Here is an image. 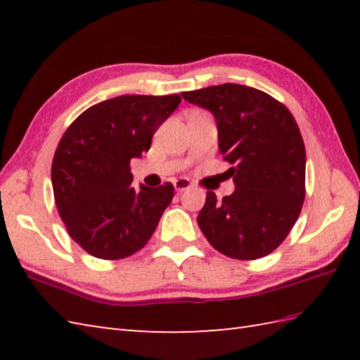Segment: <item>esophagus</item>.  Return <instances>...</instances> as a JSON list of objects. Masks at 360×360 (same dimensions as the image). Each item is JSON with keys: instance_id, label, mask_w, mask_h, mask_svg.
<instances>
[{"instance_id": "obj_1", "label": "esophagus", "mask_w": 360, "mask_h": 360, "mask_svg": "<svg viewBox=\"0 0 360 360\" xmlns=\"http://www.w3.org/2000/svg\"><path fill=\"white\" fill-rule=\"evenodd\" d=\"M173 186H174L176 192H184V190L192 187V182H190L188 179H186V178H179V179H174L173 181Z\"/></svg>"}]
</instances>
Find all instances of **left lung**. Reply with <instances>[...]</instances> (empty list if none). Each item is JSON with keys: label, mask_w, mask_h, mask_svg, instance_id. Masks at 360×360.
I'll return each mask as SVG.
<instances>
[{"label": "left lung", "mask_w": 360, "mask_h": 360, "mask_svg": "<svg viewBox=\"0 0 360 360\" xmlns=\"http://www.w3.org/2000/svg\"><path fill=\"white\" fill-rule=\"evenodd\" d=\"M217 120L218 148L233 167L235 192H207L198 224L213 248L231 258L269 255L286 238L304 201L307 151L285 105L263 91L224 83L182 93Z\"/></svg>", "instance_id": "8db88e82"}]
</instances>
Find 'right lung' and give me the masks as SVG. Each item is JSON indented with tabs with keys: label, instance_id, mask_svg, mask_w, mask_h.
Wrapping results in <instances>:
<instances>
[{
	"label": "right lung",
	"instance_id": "add662e5",
	"mask_svg": "<svg viewBox=\"0 0 360 360\" xmlns=\"http://www.w3.org/2000/svg\"><path fill=\"white\" fill-rule=\"evenodd\" d=\"M181 96H119L93 105L66 129L52 160L53 198L71 238L89 255L141 250L172 202L170 182L136 190L129 160L178 108Z\"/></svg>",
	"mask_w": 360,
	"mask_h": 360
}]
</instances>
